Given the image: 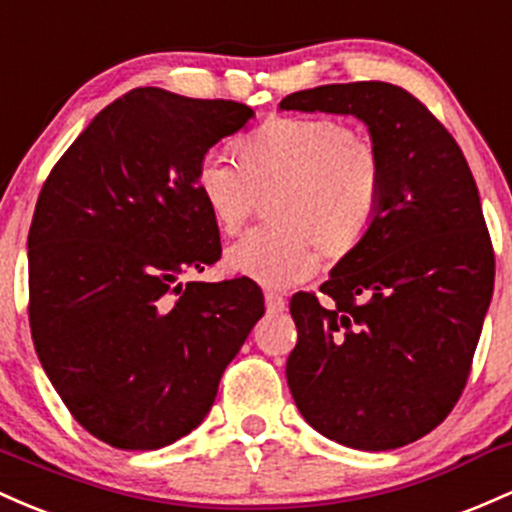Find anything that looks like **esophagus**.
Masks as SVG:
<instances>
[{"label": "esophagus", "instance_id": "esophagus-1", "mask_svg": "<svg viewBox=\"0 0 512 512\" xmlns=\"http://www.w3.org/2000/svg\"><path fill=\"white\" fill-rule=\"evenodd\" d=\"M266 309H268V314H280L285 309V297L278 295V292L268 290L266 292Z\"/></svg>", "mask_w": 512, "mask_h": 512}]
</instances>
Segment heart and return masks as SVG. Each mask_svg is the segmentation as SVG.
Masks as SVG:
<instances>
[{
  "instance_id": "1",
  "label": "heart",
  "mask_w": 512,
  "mask_h": 512,
  "mask_svg": "<svg viewBox=\"0 0 512 512\" xmlns=\"http://www.w3.org/2000/svg\"><path fill=\"white\" fill-rule=\"evenodd\" d=\"M237 166L205 159L193 186L227 237L266 200L268 225L227 251V266L287 287L326 263L348 261L380 220L382 149L370 132L331 116H273L232 145Z\"/></svg>"
}]
</instances>
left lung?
Instances as JSON below:
<instances>
[{"mask_svg":"<svg viewBox=\"0 0 512 512\" xmlns=\"http://www.w3.org/2000/svg\"><path fill=\"white\" fill-rule=\"evenodd\" d=\"M280 111L360 118L382 149L380 220L317 292H297L287 384L304 421L355 450L438 428L467 387L493 295L491 234L467 159L426 103L387 82L295 91Z\"/></svg>","mask_w":512,"mask_h":512,"instance_id":"1","label":"left lung"}]
</instances>
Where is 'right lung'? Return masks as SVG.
I'll return each mask as SVG.
<instances>
[{
	"label": "right lung",
	"mask_w": 512,
	"mask_h": 512,
	"mask_svg": "<svg viewBox=\"0 0 512 512\" xmlns=\"http://www.w3.org/2000/svg\"><path fill=\"white\" fill-rule=\"evenodd\" d=\"M246 103L132 89L89 123L43 183L28 232V321L45 375L86 433L159 450L208 416L263 317L246 275L181 283L220 261L193 186Z\"/></svg>",
	"instance_id": "1"
}]
</instances>
